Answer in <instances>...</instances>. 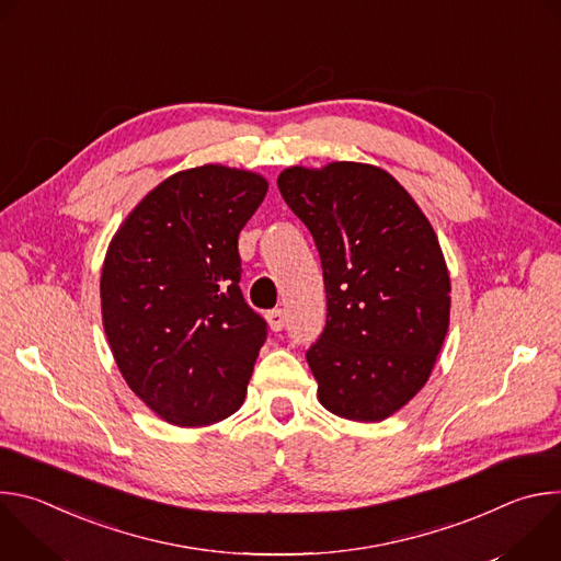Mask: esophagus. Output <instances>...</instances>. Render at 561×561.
<instances>
[{
	"mask_svg": "<svg viewBox=\"0 0 561 561\" xmlns=\"http://www.w3.org/2000/svg\"><path fill=\"white\" fill-rule=\"evenodd\" d=\"M266 317H268V324L273 331H282L286 327V310L284 308H275Z\"/></svg>",
	"mask_w": 561,
	"mask_h": 561,
	"instance_id": "1",
	"label": "esophagus"
}]
</instances>
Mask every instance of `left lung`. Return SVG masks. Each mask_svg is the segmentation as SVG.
I'll use <instances>...</instances> for the list:
<instances>
[{
    "label": "left lung",
    "instance_id": "obj_1",
    "mask_svg": "<svg viewBox=\"0 0 561 561\" xmlns=\"http://www.w3.org/2000/svg\"><path fill=\"white\" fill-rule=\"evenodd\" d=\"M277 188L324 271L327 327L306 351L319 402L353 422H381L422 390L448 331L437 234L404 186L370 164L293 167Z\"/></svg>",
    "mask_w": 561,
    "mask_h": 561
}]
</instances>
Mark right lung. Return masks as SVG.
I'll return each mask as SVG.
<instances>
[{
  "label": "right lung",
  "mask_w": 561,
  "mask_h": 561,
  "mask_svg": "<svg viewBox=\"0 0 561 561\" xmlns=\"http://www.w3.org/2000/svg\"><path fill=\"white\" fill-rule=\"evenodd\" d=\"M266 191L262 175L217 164L175 173L108 247L100 290L113 357L175 426L221 422L244 402L268 324L239 288L237 237Z\"/></svg>",
  "instance_id": "add662e5"
}]
</instances>
